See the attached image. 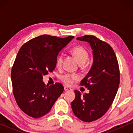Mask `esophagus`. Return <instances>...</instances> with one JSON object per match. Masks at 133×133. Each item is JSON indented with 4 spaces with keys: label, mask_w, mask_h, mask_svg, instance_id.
<instances>
[{
    "label": "esophagus",
    "mask_w": 133,
    "mask_h": 133,
    "mask_svg": "<svg viewBox=\"0 0 133 133\" xmlns=\"http://www.w3.org/2000/svg\"><path fill=\"white\" fill-rule=\"evenodd\" d=\"M64 90L65 91H71V89L70 88H69V87H64Z\"/></svg>",
    "instance_id": "obj_1"
}]
</instances>
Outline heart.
Here are the masks:
<instances>
[{"label":"heart","instance_id":"1","mask_svg":"<svg viewBox=\"0 0 133 133\" xmlns=\"http://www.w3.org/2000/svg\"><path fill=\"white\" fill-rule=\"evenodd\" d=\"M71 52L77 59L80 65H83L86 63L89 57V53L87 50L82 46H77L72 48ZM63 62V55L59 54L56 59V66L61 67ZM61 79L66 85H71L73 82L77 79V76L75 74H65L61 77Z\"/></svg>","mask_w":133,"mask_h":133}]
</instances>
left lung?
Listing matches in <instances>:
<instances>
[{
    "instance_id": "8db88e82",
    "label": "left lung",
    "mask_w": 133,
    "mask_h": 133,
    "mask_svg": "<svg viewBox=\"0 0 133 133\" xmlns=\"http://www.w3.org/2000/svg\"><path fill=\"white\" fill-rule=\"evenodd\" d=\"M77 39L90 43L93 63L81 82V86L90 92L82 96L79 91H74L76 97L71 105L76 117L91 122L102 117L111 105L120 83L119 67L115 52L108 43L90 35Z\"/></svg>"
}]
</instances>
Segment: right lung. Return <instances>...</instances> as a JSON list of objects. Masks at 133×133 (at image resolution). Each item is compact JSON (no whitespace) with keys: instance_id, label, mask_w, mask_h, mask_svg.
Here are the masks:
<instances>
[{"instance_id":"obj_1","label":"right lung","mask_w":133,"mask_h":133,"mask_svg":"<svg viewBox=\"0 0 133 133\" xmlns=\"http://www.w3.org/2000/svg\"><path fill=\"white\" fill-rule=\"evenodd\" d=\"M73 38L42 35L27 42L18 52L11 73L12 91L18 106L30 117L46 114L63 92L61 83L45 85L43 76L55 69L59 51Z\"/></svg>"}]
</instances>
